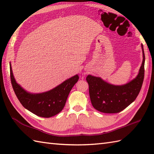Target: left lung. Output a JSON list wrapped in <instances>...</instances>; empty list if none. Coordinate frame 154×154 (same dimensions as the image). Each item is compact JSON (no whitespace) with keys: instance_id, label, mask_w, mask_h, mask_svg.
I'll use <instances>...</instances> for the list:
<instances>
[{"instance_id":"obj_1","label":"left lung","mask_w":154,"mask_h":154,"mask_svg":"<svg viewBox=\"0 0 154 154\" xmlns=\"http://www.w3.org/2000/svg\"><path fill=\"white\" fill-rule=\"evenodd\" d=\"M139 73L134 79L122 86H115L104 81L100 77L88 75L89 96L93 106L104 113H118L126 109L138 97L144 78L145 55Z\"/></svg>"}]
</instances>
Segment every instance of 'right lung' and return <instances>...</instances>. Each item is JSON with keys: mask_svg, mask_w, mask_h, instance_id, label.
Returning <instances> with one entry per match:
<instances>
[{"mask_svg": "<svg viewBox=\"0 0 154 154\" xmlns=\"http://www.w3.org/2000/svg\"><path fill=\"white\" fill-rule=\"evenodd\" d=\"M10 72L12 88L22 105L35 115L44 118L54 116L61 112L71 90L79 80V76L76 75L48 92L31 94L16 83L11 65Z\"/></svg>", "mask_w": 154, "mask_h": 154, "instance_id": "obj_1", "label": "right lung"}]
</instances>
